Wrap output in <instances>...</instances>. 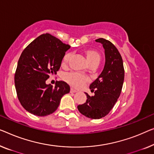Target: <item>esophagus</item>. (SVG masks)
I'll return each mask as SVG.
<instances>
[{"mask_svg":"<svg viewBox=\"0 0 154 154\" xmlns=\"http://www.w3.org/2000/svg\"><path fill=\"white\" fill-rule=\"evenodd\" d=\"M77 91L75 90V89L72 88H70V93H77Z\"/></svg>","mask_w":154,"mask_h":154,"instance_id":"esophagus-1","label":"esophagus"}]
</instances>
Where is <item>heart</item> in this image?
<instances>
[{"mask_svg":"<svg viewBox=\"0 0 154 154\" xmlns=\"http://www.w3.org/2000/svg\"><path fill=\"white\" fill-rule=\"evenodd\" d=\"M84 54L86 56V60L89 64L97 63L100 61V55L95 50L92 49L85 50ZM70 53H66L62 59V64L66 65L70 61ZM63 79L67 83L75 88H82L90 82L89 78L81 73L77 72H70L64 74Z\"/></svg>","mask_w":154,"mask_h":154,"instance_id":"1","label":"heart"}]
</instances>
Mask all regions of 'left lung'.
<instances>
[{
    "instance_id": "left-lung-1",
    "label": "left lung",
    "mask_w": 154,
    "mask_h": 154,
    "mask_svg": "<svg viewBox=\"0 0 154 154\" xmlns=\"http://www.w3.org/2000/svg\"><path fill=\"white\" fill-rule=\"evenodd\" d=\"M104 48L105 65L100 76L90 85L95 95L86 93L87 100L77 106L82 115L91 119H100L109 114L118 101L125 79L123 61L118 50L111 41L100 38L95 40Z\"/></svg>"
}]
</instances>
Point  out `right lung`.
Wrapping results in <instances>:
<instances>
[{
    "label": "right lung",
    "instance_id": "right-lung-1",
    "mask_svg": "<svg viewBox=\"0 0 154 154\" xmlns=\"http://www.w3.org/2000/svg\"><path fill=\"white\" fill-rule=\"evenodd\" d=\"M70 48L51 34H43L22 52L14 83L18 99L29 113L37 116L54 113L63 95L70 92L65 82L57 81L54 87L45 83L50 75L59 70L63 55Z\"/></svg>",
    "mask_w": 154,
    "mask_h": 154
}]
</instances>
